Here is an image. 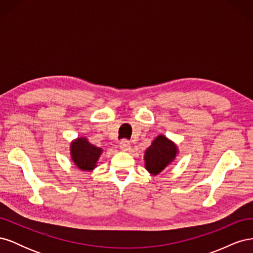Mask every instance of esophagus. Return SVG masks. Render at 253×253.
<instances>
[{"label": "esophagus", "mask_w": 253, "mask_h": 253, "mask_svg": "<svg viewBox=\"0 0 253 253\" xmlns=\"http://www.w3.org/2000/svg\"><path fill=\"white\" fill-rule=\"evenodd\" d=\"M120 149L122 151H129L131 150V143H129V141L126 139L121 140L120 141Z\"/></svg>", "instance_id": "34e87169"}]
</instances>
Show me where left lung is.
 <instances>
[{
    "label": "left lung",
    "mask_w": 253,
    "mask_h": 253,
    "mask_svg": "<svg viewBox=\"0 0 253 253\" xmlns=\"http://www.w3.org/2000/svg\"><path fill=\"white\" fill-rule=\"evenodd\" d=\"M177 153L176 145L164 135L158 136L145 151V168L152 174H158L169 165Z\"/></svg>",
    "instance_id": "left-lung-1"
}]
</instances>
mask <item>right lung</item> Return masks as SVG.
I'll return each instance as SVG.
<instances>
[{
    "label": "right lung",
    "mask_w": 253,
    "mask_h": 253,
    "mask_svg": "<svg viewBox=\"0 0 253 253\" xmlns=\"http://www.w3.org/2000/svg\"><path fill=\"white\" fill-rule=\"evenodd\" d=\"M71 145V154L75 165L80 170H93L96 167V163L102 150L90 144L85 138H78Z\"/></svg>",
    "instance_id": "add662e5"
}]
</instances>
